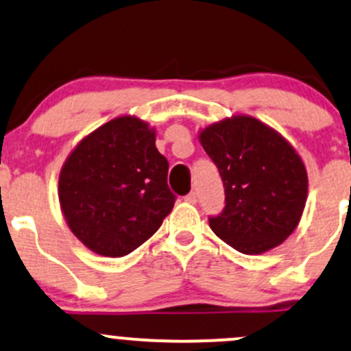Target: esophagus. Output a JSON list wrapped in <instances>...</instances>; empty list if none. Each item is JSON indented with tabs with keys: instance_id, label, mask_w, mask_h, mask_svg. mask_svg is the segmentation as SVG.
Wrapping results in <instances>:
<instances>
[{
	"instance_id": "esophagus-1",
	"label": "esophagus",
	"mask_w": 351,
	"mask_h": 351,
	"mask_svg": "<svg viewBox=\"0 0 351 351\" xmlns=\"http://www.w3.org/2000/svg\"><path fill=\"white\" fill-rule=\"evenodd\" d=\"M197 200H199L197 192H191V194L186 195V202H189V204H197Z\"/></svg>"
}]
</instances>
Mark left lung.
Wrapping results in <instances>:
<instances>
[{
	"mask_svg": "<svg viewBox=\"0 0 351 351\" xmlns=\"http://www.w3.org/2000/svg\"><path fill=\"white\" fill-rule=\"evenodd\" d=\"M199 143L226 187L223 212L208 219L214 234L245 255H261L285 242L308 195L306 167L293 145L247 114L200 129Z\"/></svg>",
	"mask_w": 351,
	"mask_h": 351,
	"instance_id": "1",
	"label": "left lung"
}]
</instances>
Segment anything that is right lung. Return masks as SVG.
<instances>
[{"mask_svg": "<svg viewBox=\"0 0 351 351\" xmlns=\"http://www.w3.org/2000/svg\"><path fill=\"white\" fill-rule=\"evenodd\" d=\"M156 129L114 117L84 136L59 172L58 197L77 240L102 257H124L159 230L176 197Z\"/></svg>", "mask_w": 351, "mask_h": 351, "instance_id": "add662e5", "label": "right lung"}]
</instances>
